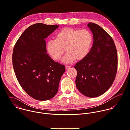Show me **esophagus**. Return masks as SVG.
Masks as SVG:
<instances>
[{
    "label": "esophagus",
    "instance_id": "esophagus-1",
    "mask_svg": "<svg viewBox=\"0 0 130 130\" xmlns=\"http://www.w3.org/2000/svg\"><path fill=\"white\" fill-rule=\"evenodd\" d=\"M71 67V66H68V65H66V66H65V68H66V70H67V69H68L69 68H70Z\"/></svg>",
    "mask_w": 130,
    "mask_h": 130
}]
</instances>
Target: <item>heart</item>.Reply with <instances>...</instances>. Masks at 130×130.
I'll use <instances>...</instances> for the list:
<instances>
[{
  "label": "heart",
  "mask_w": 130,
  "mask_h": 130,
  "mask_svg": "<svg viewBox=\"0 0 130 130\" xmlns=\"http://www.w3.org/2000/svg\"><path fill=\"white\" fill-rule=\"evenodd\" d=\"M55 40H49L46 49L55 60H59L65 49L67 53L62 59L64 63H71L76 59L81 60L85 58L90 50L93 36L87 29L79 30L71 27H64L58 31Z\"/></svg>",
  "instance_id": "heart-1"
}]
</instances>
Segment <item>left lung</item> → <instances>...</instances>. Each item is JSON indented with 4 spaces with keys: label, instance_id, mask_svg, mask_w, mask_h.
<instances>
[{
    "label": "left lung",
    "instance_id": "left-lung-1",
    "mask_svg": "<svg viewBox=\"0 0 130 130\" xmlns=\"http://www.w3.org/2000/svg\"><path fill=\"white\" fill-rule=\"evenodd\" d=\"M93 43L90 51L76 64L75 80L78 90L89 98L105 93L112 84L117 71L118 55L112 38L97 24H88Z\"/></svg>",
    "mask_w": 130,
    "mask_h": 130
}]
</instances>
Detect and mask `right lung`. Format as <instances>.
I'll list each match as a JSON object with an SVG mask.
<instances>
[{
  "mask_svg": "<svg viewBox=\"0 0 130 130\" xmlns=\"http://www.w3.org/2000/svg\"><path fill=\"white\" fill-rule=\"evenodd\" d=\"M59 27L42 23L27 27L13 50L12 64L17 78L30 96L38 101L51 99L57 93L64 65L46 53L45 39Z\"/></svg>",
  "mask_w": 130,
  "mask_h": 130,
  "instance_id": "add662e5",
  "label": "right lung"
}]
</instances>
